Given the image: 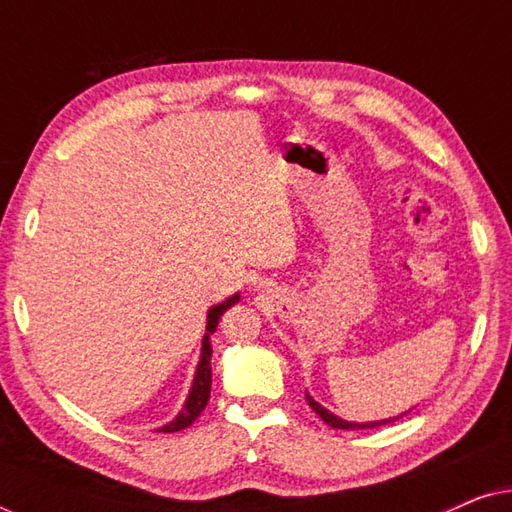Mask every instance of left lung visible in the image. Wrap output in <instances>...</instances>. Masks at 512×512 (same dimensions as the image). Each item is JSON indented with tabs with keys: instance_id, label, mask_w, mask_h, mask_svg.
<instances>
[{
	"instance_id": "left-lung-1",
	"label": "left lung",
	"mask_w": 512,
	"mask_h": 512,
	"mask_svg": "<svg viewBox=\"0 0 512 512\" xmlns=\"http://www.w3.org/2000/svg\"><path fill=\"white\" fill-rule=\"evenodd\" d=\"M305 398H307V403H310V408L317 412V415L324 419V422L328 424V426H333V429H347V431H354V429H375V426H382V424H389V422H396L398 417H394V419H382V422H366V424H356V422H345V419H340V417H335L333 412H328L326 408H321V405L314 401V398H310L305 394ZM405 415H408V412H405ZM403 417V415H401Z\"/></svg>"
}]
</instances>
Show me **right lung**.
<instances>
[{
	"label": "right lung",
	"instance_id": "add662e5",
	"mask_svg": "<svg viewBox=\"0 0 512 512\" xmlns=\"http://www.w3.org/2000/svg\"><path fill=\"white\" fill-rule=\"evenodd\" d=\"M237 300H240V296L235 293V296L228 298L226 303L216 305V307H212V310H209V314H207V335H205V340H202V354H200L198 370H195V380H193L191 394H188V398H186L184 410H181L170 424H165L163 429H160L163 433H174V431L186 429V426H191L195 419L200 417V412L207 408L209 391H212V366H209V361H212V345H209V333L216 331L221 314L226 312L230 305H235Z\"/></svg>",
	"mask_w": 512,
	"mask_h": 512
}]
</instances>
